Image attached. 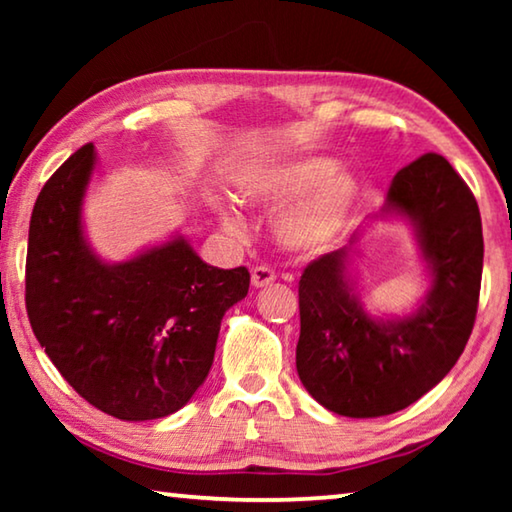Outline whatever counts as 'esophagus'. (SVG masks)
<instances>
[{"mask_svg": "<svg viewBox=\"0 0 512 512\" xmlns=\"http://www.w3.org/2000/svg\"><path fill=\"white\" fill-rule=\"evenodd\" d=\"M250 282H253L255 289H262V287H268V284H273V282H275L273 268H268V266H255L253 273H250Z\"/></svg>", "mask_w": 512, "mask_h": 512, "instance_id": "obj_1", "label": "esophagus"}]
</instances>
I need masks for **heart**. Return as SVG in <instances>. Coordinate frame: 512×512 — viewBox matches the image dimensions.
Returning a JSON list of instances; mask_svg holds the SVG:
<instances>
[{"label":"heart","instance_id":"obj_1","mask_svg":"<svg viewBox=\"0 0 512 512\" xmlns=\"http://www.w3.org/2000/svg\"><path fill=\"white\" fill-rule=\"evenodd\" d=\"M244 203L262 207L293 204L277 219V235L298 250L325 248L336 241L359 201V183L327 155H293L250 167L237 180ZM219 219L230 232H241L239 216L219 207Z\"/></svg>","mask_w":512,"mask_h":512}]
</instances>
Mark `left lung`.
I'll use <instances>...</instances> for the list:
<instances>
[{"instance_id":"obj_1","label":"left lung","mask_w":512,"mask_h":512,"mask_svg":"<svg viewBox=\"0 0 512 512\" xmlns=\"http://www.w3.org/2000/svg\"><path fill=\"white\" fill-rule=\"evenodd\" d=\"M413 225L431 287L402 318L370 316L350 277L352 246L311 262L300 277L302 386L348 418L402 411L443 381L470 339L479 307L483 232L476 198L443 155L397 171L379 216Z\"/></svg>"}]
</instances>
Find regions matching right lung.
<instances>
[{"label": "right lung", "instance_id": "obj_1", "mask_svg": "<svg viewBox=\"0 0 512 512\" xmlns=\"http://www.w3.org/2000/svg\"><path fill=\"white\" fill-rule=\"evenodd\" d=\"M97 151L60 164L33 205L27 314L69 386L112 418H164L212 368L223 314L244 300L246 266L216 268L176 235L126 262H103L83 232Z\"/></svg>", "mask_w": 512, "mask_h": 512}]
</instances>
